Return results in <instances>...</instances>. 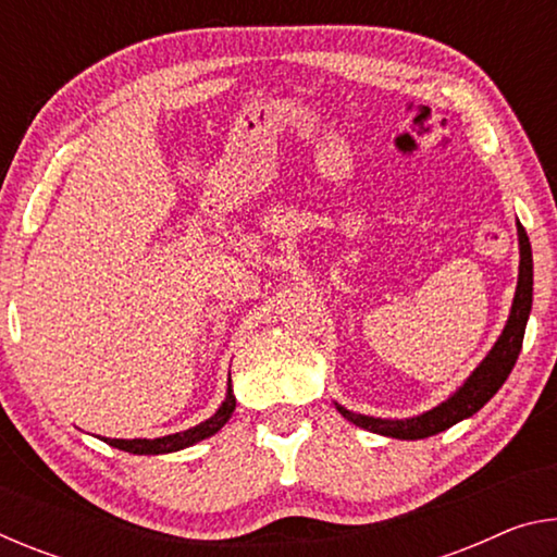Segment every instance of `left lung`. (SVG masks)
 I'll use <instances>...</instances> for the list:
<instances>
[{
  "instance_id": "8db88e82",
  "label": "left lung",
  "mask_w": 557,
  "mask_h": 557,
  "mask_svg": "<svg viewBox=\"0 0 557 557\" xmlns=\"http://www.w3.org/2000/svg\"><path fill=\"white\" fill-rule=\"evenodd\" d=\"M518 243H521V268H518V287L511 307V317L504 334L498 336L492 351L482 361V366L469 375V381L451 395L447 403L437 405L425 414H418L412 420H381V418H366V414H356L351 410L336 405L338 412L346 420H351L354 425L379 432V435L398 437V440H420L437 435V432L457 425L459 420L469 418L476 410H482L484 405L494 398L496 391L502 388L508 373L516 366V358L521 354L525 322L531 314V301H533V256H531V243H528L525 228L518 223Z\"/></svg>"
}]
</instances>
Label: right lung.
I'll list each match as a JSON object with an SVG mask.
<instances>
[{"label":"right lung","mask_w":557,"mask_h":557,"mask_svg":"<svg viewBox=\"0 0 557 557\" xmlns=\"http://www.w3.org/2000/svg\"><path fill=\"white\" fill-rule=\"evenodd\" d=\"M235 410V398H233V391L228 385V395H225L223 405L219 408V412L209 418L201 425H196L186 432H176V435H166V437H159V440H108L106 442L112 447L117 449H125L129 455H164V451H176V449H184V447H191L194 442H201L206 437H211L219 432L228 418Z\"/></svg>","instance_id":"right-lung-1"}]
</instances>
